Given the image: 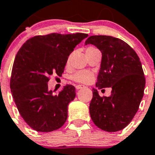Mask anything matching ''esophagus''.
Masks as SVG:
<instances>
[{
  "label": "esophagus",
  "instance_id": "esophagus-1",
  "mask_svg": "<svg viewBox=\"0 0 155 155\" xmlns=\"http://www.w3.org/2000/svg\"><path fill=\"white\" fill-rule=\"evenodd\" d=\"M75 87H76L77 90H80V89L85 87V86H84V85H75Z\"/></svg>",
  "mask_w": 155,
  "mask_h": 155
}]
</instances>
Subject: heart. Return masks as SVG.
I'll return each mask as SVG.
<instances>
[{
	"instance_id": "heart-1",
	"label": "heart",
	"mask_w": 155,
	"mask_h": 155,
	"mask_svg": "<svg viewBox=\"0 0 155 155\" xmlns=\"http://www.w3.org/2000/svg\"><path fill=\"white\" fill-rule=\"evenodd\" d=\"M94 49H95L94 47L93 46H88L86 48V52L91 51ZM69 61H70V57L67 59V63H69ZM93 78H94V75H93L92 73L89 71H83V70L77 72L74 75L71 76L72 80L76 81V82H78V83H88L92 80Z\"/></svg>"
}]
</instances>
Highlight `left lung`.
<instances>
[{"mask_svg": "<svg viewBox=\"0 0 155 155\" xmlns=\"http://www.w3.org/2000/svg\"><path fill=\"white\" fill-rule=\"evenodd\" d=\"M92 44L101 52V67L96 87H110V97H101L93 89L90 114L98 128L116 132L127 127L139 108L144 94L146 78L136 52L127 43L110 36H90Z\"/></svg>", "mask_w": 155, "mask_h": 155, "instance_id": "1", "label": "left lung"}]
</instances>
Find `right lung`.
I'll list each match as a JSON object with an SVG mask.
<instances>
[{"label": "right lung", "instance_id": "right-lung-1", "mask_svg": "<svg viewBox=\"0 0 155 155\" xmlns=\"http://www.w3.org/2000/svg\"><path fill=\"white\" fill-rule=\"evenodd\" d=\"M86 33H53L29 38L17 52L10 78L15 104L25 122L40 132H51L67 119L68 105L75 87L65 85L58 95L48 88L52 74L61 76L68 57Z\"/></svg>", "mask_w": 155, "mask_h": 155}]
</instances>
